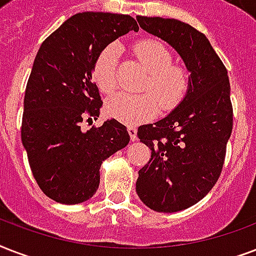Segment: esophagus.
<instances>
[{
    "label": "esophagus",
    "mask_w": 256,
    "mask_h": 256,
    "mask_svg": "<svg viewBox=\"0 0 256 256\" xmlns=\"http://www.w3.org/2000/svg\"><path fill=\"white\" fill-rule=\"evenodd\" d=\"M128 136H130V140H138V136H136V128H134V126H128Z\"/></svg>",
    "instance_id": "esophagus-1"
}]
</instances>
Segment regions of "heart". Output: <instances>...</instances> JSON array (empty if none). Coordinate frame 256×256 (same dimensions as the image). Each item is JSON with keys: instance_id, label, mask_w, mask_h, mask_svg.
<instances>
[{"instance_id": "heart-1", "label": "heart", "mask_w": 256, "mask_h": 256, "mask_svg": "<svg viewBox=\"0 0 256 256\" xmlns=\"http://www.w3.org/2000/svg\"><path fill=\"white\" fill-rule=\"evenodd\" d=\"M148 77L140 96L116 94L106 100V112L122 124H136L156 116L158 108L170 110L182 100L188 86L186 69L172 64V56L160 42L154 40L138 42L134 48ZM120 45L112 42L100 53L94 65V80L102 92L110 94L118 85V60Z\"/></svg>"}]
</instances>
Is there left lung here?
I'll use <instances>...</instances> for the list:
<instances>
[{"mask_svg":"<svg viewBox=\"0 0 256 256\" xmlns=\"http://www.w3.org/2000/svg\"><path fill=\"white\" fill-rule=\"evenodd\" d=\"M148 33L164 40L190 72L186 96L164 120L138 128L152 158L138 171L136 194L158 212H176L198 203L222 172L232 132L227 70L206 36L174 18L142 17Z\"/></svg>","mask_w":256,"mask_h":256,"instance_id":"1","label":"left lung"}]
</instances>
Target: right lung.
I'll return each instance as SVG.
<instances>
[{"label":"right lung","instance_id":"1","mask_svg":"<svg viewBox=\"0 0 256 256\" xmlns=\"http://www.w3.org/2000/svg\"><path fill=\"white\" fill-rule=\"evenodd\" d=\"M126 14L84 12L66 20L42 42L26 85L21 140L30 168L45 195L64 204L90 199L100 164L128 146L126 126L108 120L84 132L102 108L92 70L116 38L138 30Z\"/></svg>","mask_w":256,"mask_h":256}]
</instances>
